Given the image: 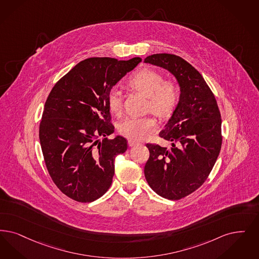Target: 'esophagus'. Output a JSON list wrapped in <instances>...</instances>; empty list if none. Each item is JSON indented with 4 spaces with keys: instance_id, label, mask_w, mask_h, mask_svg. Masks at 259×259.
I'll return each instance as SVG.
<instances>
[{
    "instance_id": "1",
    "label": "esophagus",
    "mask_w": 259,
    "mask_h": 259,
    "mask_svg": "<svg viewBox=\"0 0 259 259\" xmlns=\"http://www.w3.org/2000/svg\"><path fill=\"white\" fill-rule=\"evenodd\" d=\"M138 144H139L138 142L133 141V140H129V141H128V145H129V146H134V145H138Z\"/></svg>"
}]
</instances>
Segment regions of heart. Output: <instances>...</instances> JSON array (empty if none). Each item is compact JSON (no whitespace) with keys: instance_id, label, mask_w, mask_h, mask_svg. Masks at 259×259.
Here are the masks:
<instances>
[{"instance_id":"b5f03b06","label":"heart","mask_w":259,"mask_h":259,"mask_svg":"<svg viewBox=\"0 0 259 259\" xmlns=\"http://www.w3.org/2000/svg\"><path fill=\"white\" fill-rule=\"evenodd\" d=\"M129 84L137 92L148 98L147 109L156 115L166 118L172 114L179 102L180 91L174 81H164L163 75L150 68H144L135 73ZM110 110L119 114L122 109V93L117 88L113 89L108 96ZM157 128L153 116L127 117L118 124V132L131 140H144Z\"/></svg>"}]
</instances>
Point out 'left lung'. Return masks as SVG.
<instances>
[{
	"instance_id": "left-lung-1",
	"label": "left lung",
	"mask_w": 259,
	"mask_h": 259,
	"mask_svg": "<svg viewBox=\"0 0 259 259\" xmlns=\"http://www.w3.org/2000/svg\"><path fill=\"white\" fill-rule=\"evenodd\" d=\"M145 63L171 73L180 89L179 102L159 136L169 148L147 144L145 166L148 185L161 197L176 200L206 180L222 146V119L215 96L201 74L182 58L154 54Z\"/></svg>"
}]
</instances>
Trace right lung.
Instances as JSON below:
<instances>
[{
  "label": "right lung",
  "mask_w": 259,
  "mask_h": 259,
  "mask_svg": "<svg viewBox=\"0 0 259 259\" xmlns=\"http://www.w3.org/2000/svg\"><path fill=\"white\" fill-rule=\"evenodd\" d=\"M141 62L87 59L54 85L45 102L39 125L44 161L54 183L76 201L92 202L112 184L114 159L127 150V141L106 138L114 132L108 96Z\"/></svg>",
  "instance_id": "1"
}]
</instances>
